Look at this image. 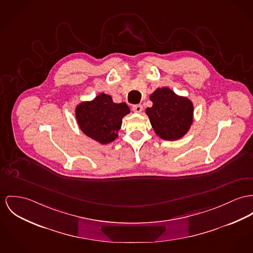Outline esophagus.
<instances>
[{
	"label": "esophagus",
	"mask_w": 253,
	"mask_h": 253,
	"mask_svg": "<svg viewBox=\"0 0 253 253\" xmlns=\"http://www.w3.org/2000/svg\"><path fill=\"white\" fill-rule=\"evenodd\" d=\"M132 110H133V112H135V113H141V111H142V106H141V105H134V106L132 107Z\"/></svg>",
	"instance_id": "esophagus-1"
}]
</instances>
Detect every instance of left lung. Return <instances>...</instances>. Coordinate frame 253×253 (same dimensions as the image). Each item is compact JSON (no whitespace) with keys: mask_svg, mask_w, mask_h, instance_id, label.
<instances>
[{"mask_svg":"<svg viewBox=\"0 0 253 253\" xmlns=\"http://www.w3.org/2000/svg\"><path fill=\"white\" fill-rule=\"evenodd\" d=\"M153 105L145 113L156 135L166 140L185 136L194 121V105L187 97L179 96L169 87L157 88L150 95Z\"/></svg>","mask_w":253,"mask_h":253,"instance_id":"obj_1","label":"left lung"}]
</instances>
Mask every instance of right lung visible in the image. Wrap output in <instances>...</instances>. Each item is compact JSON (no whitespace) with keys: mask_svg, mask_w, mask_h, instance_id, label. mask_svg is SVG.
Masks as SVG:
<instances>
[{"mask_svg":"<svg viewBox=\"0 0 253 253\" xmlns=\"http://www.w3.org/2000/svg\"><path fill=\"white\" fill-rule=\"evenodd\" d=\"M75 113L82 132L101 144H107L118 136L122 118L130 114V109L126 103H114L111 95L100 93L92 101L79 104Z\"/></svg>","mask_w":253,"mask_h":253,"instance_id":"add662e5","label":"right lung"}]
</instances>
